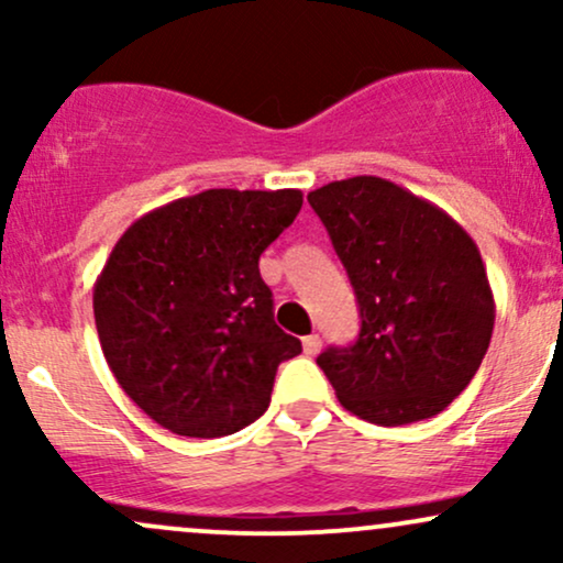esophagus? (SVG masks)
I'll return each mask as SVG.
<instances>
[{
	"label": "esophagus",
	"mask_w": 563,
	"mask_h": 563,
	"mask_svg": "<svg viewBox=\"0 0 563 563\" xmlns=\"http://www.w3.org/2000/svg\"><path fill=\"white\" fill-rule=\"evenodd\" d=\"M301 346H303V354H307V357H314V354H318V352H320V346H322L320 335H318V333L303 335V339H301Z\"/></svg>",
	"instance_id": "34e87169"
}]
</instances>
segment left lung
Masks as SVG:
<instances>
[{
	"instance_id": "left-lung-1",
	"label": "left lung",
	"mask_w": 563,
	"mask_h": 563,
	"mask_svg": "<svg viewBox=\"0 0 563 563\" xmlns=\"http://www.w3.org/2000/svg\"><path fill=\"white\" fill-rule=\"evenodd\" d=\"M360 303L352 346L318 357L349 412L378 426L437 416L479 371L495 299L476 243L448 211L380 177L307 196Z\"/></svg>"
}]
</instances>
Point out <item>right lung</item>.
<instances>
[{"mask_svg":"<svg viewBox=\"0 0 563 563\" xmlns=\"http://www.w3.org/2000/svg\"><path fill=\"white\" fill-rule=\"evenodd\" d=\"M301 190H203L147 211L113 245L92 307L108 367L179 437H228L267 410L283 333L260 256L299 214Z\"/></svg>","mask_w":563,"mask_h":563,"instance_id":"1","label":"right lung"}]
</instances>
